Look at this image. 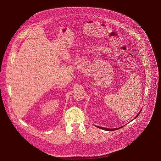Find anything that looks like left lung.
I'll return each mask as SVG.
<instances>
[{
	"mask_svg": "<svg viewBox=\"0 0 161 161\" xmlns=\"http://www.w3.org/2000/svg\"><path fill=\"white\" fill-rule=\"evenodd\" d=\"M141 112V111H140ZM140 112L138 113V114H137V117L140 114ZM97 127H98V128H99V129H103V130H108V131H112V130H117V129H120L119 127V128H116V129H107V128H104V127H99V126H96ZM120 127V128H121Z\"/></svg>",
	"mask_w": 161,
	"mask_h": 161,
	"instance_id": "8db88e82",
	"label": "left lung"
}]
</instances>
